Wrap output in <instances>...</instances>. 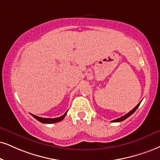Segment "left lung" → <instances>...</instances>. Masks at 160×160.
I'll use <instances>...</instances> for the list:
<instances>
[{
	"instance_id": "1",
	"label": "left lung",
	"mask_w": 160,
	"mask_h": 160,
	"mask_svg": "<svg viewBox=\"0 0 160 160\" xmlns=\"http://www.w3.org/2000/svg\"><path fill=\"white\" fill-rule=\"evenodd\" d=\"M140 103H141V102H139V103L136 106V107H135L134 108H133V110H131V111H130L129 113H128L127 114H125V116H122V117H120V118H118V119H114V120H113V121H112V122H122V121H123V120L126 119H127V118H128V117H129L130 116H131L132 114H133V113H134V112L136 111V110H137V108H138V107H139V104H140Z\"/></svg>"
}]
</instances>
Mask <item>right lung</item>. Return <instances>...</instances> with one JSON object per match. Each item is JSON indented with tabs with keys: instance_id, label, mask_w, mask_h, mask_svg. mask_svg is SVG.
Listing matches in <instances>:
<instances>
[{
	"instance_id": "1",
	"label": "right lung",
	"mask_w": 160,
	"mask_h": 160,
	"mask_svg": "<svg viewBox=\"0 0 160 160\" xmlns=\"http://www.w3.org/2000/svg\"><path fill=\"white\" fill-rule=\"evenodd\" d=\"M68 111L65 113L64 115H62V116H60V117H57V118H52V119H50V118H42V117H39V116H35L33 115V114H31L33 117L35 118V119H36L38 121H39L41 123H47V124H52V123H56V122H58L60 121H62V120L64 119L65 117V116L67 115V113H68Z\"/></svg>"
}]
</instances>
